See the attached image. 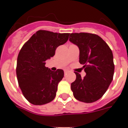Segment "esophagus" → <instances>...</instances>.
Returning a JSON list of instances; mask_svg holds the SVG:
<instances>
[{
	"instance_id": "34e87169",
	"label": "esophagus",
	"mask_w": 128,
	"mask_h": 128,
	"mask_svg": "<svg viewBox=\"0 0 128 128\" xmlns=\"http://www.w3.org/2000/svg\"><path fill=\"white\" fill-rule=\"evenodd\" d=\"M68 72H69V70H64V73H65V74H66L68 73Z\"/></svg>"
}]
</instances>
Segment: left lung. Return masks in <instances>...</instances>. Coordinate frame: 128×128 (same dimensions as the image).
<instances>
[{"label": "left lung", "mask_w": 128, "mask_h": 128, "mask_svg": "<svg viewBox=\"0 0 128 128\" xmlns=\"http://www.w3.org/2000/svg\"><path fill=\"white\" fill-rule=\"evenodd\" d=\"M69 40L80 50L79 62L86 75L82 78L74 72L71 84L73 96L80 101L90 103L103 97L113 79L114 65L112 52L100 36L88 32L71 33Z\"/></svg>", "instance_id": "8db88e82"}]
</instances>
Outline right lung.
I'll list each match as a JSON object with an SVG mask.
<instances>
[{
	"label": "right lung",
	"instance_id": "add662e5",
	"mask_svg": "<svg viewBox=\"0 0 128 128\" xmlns=\"http://www.w3.org/2000/svg\"><path fill=\"white\" fill-rule=\"evenodd\" d=\"M69 33L39 30L24 44L17 60L16 74L22 94L34 105L54 100L58 83L64 76L62 69L52 71L45 66L46 61L56 50L68 40Z\"/></svg>",
	"mask_w": 128,
	"mask_h": 128
}]
</instances>
